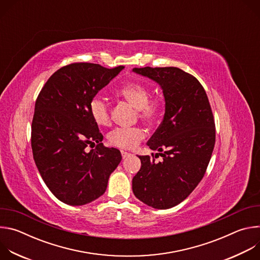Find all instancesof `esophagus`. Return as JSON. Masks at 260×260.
Returning <instances> with one entry per match:
<instances>
[{"mask_svg": "<svg viewBox=\"0 0 260 260\" xmlns=\"http://www.w3.org/2000/svg\"><path fill=\"white\" fill-rule=\"evenodd\" d=\"M132 154L131 153H128V152H125V151H121V156H122V158H126V157H128V156H131Z\"/></svg>", "mask_w": 260, "mask_h": 260, "instance_id": "34e87169", "label": "esophagus"}]
</instances>
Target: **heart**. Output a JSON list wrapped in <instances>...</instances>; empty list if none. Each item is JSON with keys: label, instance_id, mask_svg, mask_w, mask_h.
<instances>
[{"label": "heart", "instance_id": "heart-1", "mask_svg": "<svg viewBox=\"0 0 260 260\" xmlns=\"http://www.w3.org/2000/svg\"><path fill=\"white\" fill-rule=\"evenodd\" d=\"M150 88L136 81L127 82L120 86L115 94L137 109L138 117L148 123L155 124L165 110V101L160 95L150 96ZM89 115L99 126H107L111 122V113L108 104L100 96L90 100L88 106ZM146 133L142 127H118L108 136L109 143L121 149H134L145 138Z\"/></svg>", "mask_w": 260, "mask_h": 260}]
</instances>
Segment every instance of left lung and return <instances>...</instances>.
Listing matches in <instances>:
<instances>
[{
    "label": "left lung",
    "instance_id": "obj_1",
    "mask_svg": "<svg viewBox=\"0 0 260 260\" xmlns=\"http://www.w3.org/2000/svg\"><path fill=\"white\" fill-rule=\"evenodd\" d=\"M133 71L157 82L166 101L164 120L147 142L162 160L139 156L141 169L133 178V192L149 207L170 209L186 199L206 173L216 138L212 109L200 81L179 68Z\"/></svg>",
    "mask_w": 260,
    "mask_h": 260
}]
</instances>
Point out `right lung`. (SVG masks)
<instances>
[{
    "instance_id": "1",
    "label": "right lung",
    "mask_w": 260,
    "mask_h": 260,
    "mask_svg": "<svg viewBox=\"0 0 260 260\" xmlns=\"http://www.w3.org/2000/svg\"><path fill=\"white\" fill-rule=\"evenodd\" d=\"M123 68L70 63L52 74L37 98L30 137L34 160L46 186L67 205L82 206L103 196L121 160L118 149L103 145L88 106ZM95 143L94 150L85 151Z\"/></svg>"
}]
</instances>
